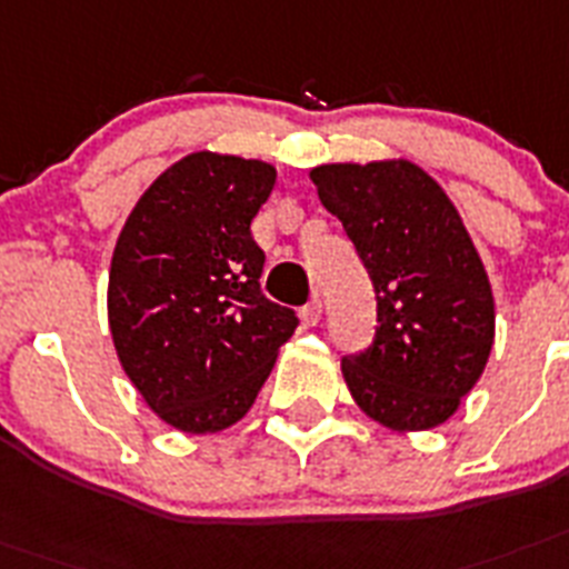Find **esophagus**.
I'll return each mask as SVG.
<instances>
[{"instance_id": "34e87169", "label": "esophagus", "mask_w": 569, "mask_h": 569, "mask_svg": "<svg viewBox=\"0 0 569 569\" xmlns=\"http://www.w3.org/2000/svg\"><path fill=\"white\" fill-rule=\"evenodd\" d=\"M321 315H323L321 298H312L307 307L300 309V318H303V323H307V327H315V323L321 321Z\"/></svg>"}]
</instances>
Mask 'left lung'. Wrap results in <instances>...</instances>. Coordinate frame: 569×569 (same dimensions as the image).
Wrapping results in <instances>:
<instances>
[{"instance_id":"1","label":"left lung","mask_w":569,"mask_h":569,"mask_svg":"<svg viewBox=\"0 0 569 569\" xmlns=\"http://www.w3.org/2000/svg\"><path fill=\"white\" fill-rule=\"evenodd\" d=\"M309 176L376 289L373 343L341 358L352 399L390 431L437 428L495 343L489 274L460 213L413 161L321 164Z\"/></svg>"}]
</instances>
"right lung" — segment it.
Segmentation results:
<instances>
[{"mask_svg":"<svg viewBox=\"0 0 569 569\" xmlns=\"http://www.w3.org/2000/svg\"><path fill=\"white\" fill-rule=\"evenodd\" d=\"M274 179L266 161L190 152L144 190L114 242V352L150 410L184 433L240 422L298 327L260 292L266 254L251 237Z\"/></svg>","mask_w":569,"mask_h":569,"instance_id":"add662e5","label":"right lung"}]
</instances>
